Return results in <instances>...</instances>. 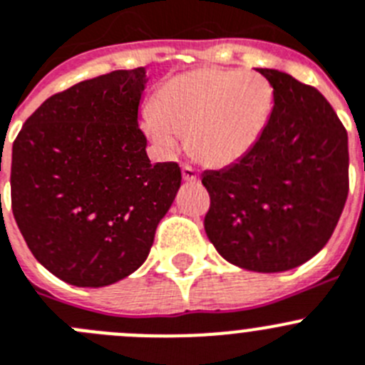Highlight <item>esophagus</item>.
<instances>
[{
	"label": "esophagus",
	"mask_w": 365,
	"mask_h": 365,
	"mask_svg": "<svg viewBox=\"0 0 365 365\" xmlns=\"http://www.w3.org/2000/svg\"><path fill=\"white\" fill-rule=\"evenodd\" d=\"M182 179L186 182H197L199 180V172L195 168H192L190 165H182Z\"/></svg>",
	"instance_id": "obj_1"
}]
</instances>
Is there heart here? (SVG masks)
I'll return each mask as SVG.
<instances>
[{
    "instance_id": "b5f03b06",
    "label": "heart",
    "mask_w": 365,
    "mask_h": 365,
    "mask_svg": "<svg viewBox=\"0 0 365 365\" xmlns=\"http://www.w3.org/2000/svg\"><path fill=\"white\" fill-rule=\"evenodd\" d=\"M273 112L272 85L253 72L197 68L157 88L143 132L172 155L186 135L188 150L208 166H232L248 155Z\"/></svg>"
}]
</instances>
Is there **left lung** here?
Returning <instances> with one entry per match:
<instances>
[{"label":"left lung","mask_w":365,"mask_h":365,"mask_svg":"<svg viewBox=\"0 0 365 365\" xmlns=\"http://www.w3.org/2000/svg\"><path fill=\"white\" fill-rule=\"evenodd\" d=\"M273 88L259 145L232 166L202 173L212 199L205 230L220 257L257 273L293 269L326 246L347 199V133L313 86L255 68Z\"/></svg>","instance_id":"1"}]
</instances>
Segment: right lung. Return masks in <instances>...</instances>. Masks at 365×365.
<instances>
[{
  "label": "right lung",
  "instance_id": "add662e5",
  "mask_svg": "<svg viewBox=\"0 0 365 365\" xmlns=\"http://www.w3.org/2000/svg\"><path fill=\"white\" fill-rule=\"evenodd\" d=\"M146 83L139 66L70 86L26 119L12 146L19 232L72 286H110L141 267L180 188L179 165H152L137 126Z\"/></svg>",
  "mask_w": 365,
  "mask_h": 365
}]
</instances>
